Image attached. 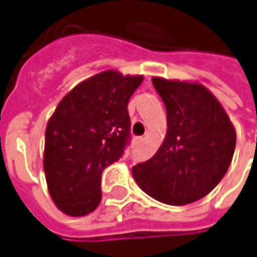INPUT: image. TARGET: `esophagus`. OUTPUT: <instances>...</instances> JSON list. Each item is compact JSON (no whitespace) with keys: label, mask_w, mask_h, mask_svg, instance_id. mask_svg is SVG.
Wrapping results in <instances>:
<instances>
[{"label":"esophagus","mask_w":257,"mask_h":257,"mask_svg":"<svg viewBox=\"0 0 257 257\" xmlns=\"http://www.w3.org/2000/svg\"><path fill=\"white\" fill-rule=\"evenodd\" d=\"M134 142H135V145H141V144H142V142H144V138H135V141H134Z\"/></svg>","instance_id":"obj_1"}]
</instances>
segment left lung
Segmentation results:
<instances>
[{
  "instance_id": "left-lung-1",
  "label": "left lung",
  "mask_w": 257,
  "mask_h": 257,
  "mask_svg": "<svg viewBox=\"0 0 257 257\" xmlns=\"http://www.w3.org/2000/svg\"><path fill=\"white\" fill-rule=\"evenodd\" d=\"M167 109V135L132 175L152 198L184 206L207 195L227 173L236 132L218 100L203 84L152 77Z\"/></svg>"
}]
</instances>
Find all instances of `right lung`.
<instances>
[{"label":"right lung","instance_id":"right-lung-1","mask_svg":"<svg viewBox=\"0 0 257 257\" xmlns=\"http://www.w3.org/2000/svg\"><path fill=\"white\" fill-rule=\"evenodd\" d=\"M142 80L102 72L77 84L56 107L46 128L44 173L64 214L86 216L99 206L102 173L131 140L128 102Z\"/></svg>","mask_w":257,"mask_h":257}]
</instances>
